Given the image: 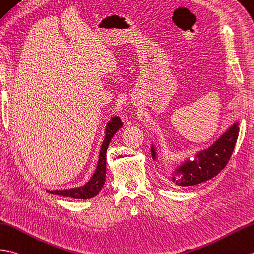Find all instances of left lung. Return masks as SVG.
<instances>
[{"label": "left lung", "mask_w": 254, "mask_h": 254, "mask_svg": "<svg viewBox=\"0 0 254 254\" xmlns=\"http://www.w3.org/2000/svg\"><path fill=\"white\" fill-rule=\"evenodd\" d=\"M239 134L238 122L229 127L208 149L199 151L191 160H186L176 168L172 181L180 186H192L214 178L226 167ZM152 159H156L155 147H151Z\"/></svg>", "instance_id": "obj_1"}]
</instances>
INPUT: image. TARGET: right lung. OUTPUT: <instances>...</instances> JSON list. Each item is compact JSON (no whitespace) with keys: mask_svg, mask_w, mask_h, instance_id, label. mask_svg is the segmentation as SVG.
Wrapping results in <instances>:
<instances>
[{"mask_svg":"<svg viewBox=\"0 0 254 254\" xmlns=\"http://www.w3.org/2000/svg\"><path fill=\"white\" fill-rule=\"evenodd\" d=\"M123 126L122 121L119 117H114L111 121L106 127V135L103 141L102 148H100L98 163L95 170V173L93 174L91 180L88 181L85 185L78 187V188H70V190H47L53 194H58V196L70 197L73 199H90L95 197L102 190L105 181H106V152H107L108 145L111 138L118 129L121 128Z\"/></svg>","mask_w":254,"mask_h":254,"instance_id":"add662e5","label":"right lung"}]
</instances>
